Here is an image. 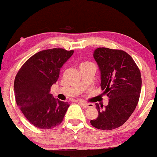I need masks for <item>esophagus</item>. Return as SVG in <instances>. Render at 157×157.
Returning a JSON list of instances; mask_svg holds the SVG:
<instances>
[{
  "label": "esophagus",
  "instance_id": "esophagus-1",
  "mask_svg": "<svg viewBox=\"0 0 157 157\" xmlns=\"http://www.w3.org/2000/svg\"><path fill=\"white\" fill-rule=\"evenodd\" d=\"M79 103L81 104V105L82 106H83L84 107H85V108H87V107H93V104H90V103H86V102H84V101H80Z\"/></svg>",
  "mask_w": 157,
  "mask_h": 157
}]
</instances>
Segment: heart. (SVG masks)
Listing matches in <instances>:
<instances>
[{
  "instance_id": "1",
  "label": "heart",
  "mask_w": 157,
  "mask_h": 157,
  "mask_svg": "<svg viewBox=\"0 0 157 157\" xmlns=\"http://www.w3.org/2000/svg\"><path fill=\"white\" fill-rule=\"evenodd\" d=\"M92 64V63L89 62V61H85V62H82V64H80V66H83V65H87V64Z\"/></svg>"
}]
</instances>
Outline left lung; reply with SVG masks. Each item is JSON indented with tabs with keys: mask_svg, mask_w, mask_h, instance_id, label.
Segmentation results:
<instances>
[{
	"mask_svg": "<svg viewBox=\"0 0 157 157\" xmlns=\"http://www.w3.org/2000/svg\"><path fill=\"white\" fill-rule=\"evenodd\" d=\"M93 58L101 71V90L109 101L105 107L96 104L98 116L90 123L97 129L110 131L122 125L134 111L142 87L141 73L123 50L98 47Z\"/></svg>",
	"mask_w": 157,
	"mask_h": 157,
	"instance_id": "1",
	"label": "left lung"
}]
</instances>
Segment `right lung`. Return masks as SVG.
<instances>
[{
    "label": "right lung",
    "instance_id": "obj_1",
    "mask_svg": "<svg viewBox=\"0 0 157 157\" xmlns=\"http://www.w3.org/2000/svg\"><path fill=\"white\" fill-rule=\"evenodd\" d=\"M74 50L53 48L31 56L17 72L14 82L17 105L33 125L51 129L59 125L70 104L55 98L50 88L57 82L60 69Z\"/></svg>",
    "mask_w": 157,
    "mask_h": 157
}]
</instances>
